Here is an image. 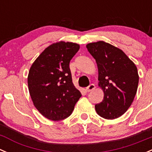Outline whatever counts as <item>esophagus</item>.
<instances>
[{
    "label": "esophagus",
    "instance_id": "obj_1",
    "mask_svg": "<svg viewBox=\"0 0 152 152\" xmlns=\"http://www.w3.org/2000/svg\"><path fill=\"white\" fill-rule=\"evenodd\" d=\"M94 88H95V86H94V84H90L88 87H86V90L87 92H89V91L94 90Z\"/></svg>",
    "mask_w": 152,
    "mask_h": 152
}]
</instances>
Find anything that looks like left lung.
<instances>
[{
	"label": "left lung",
	"instance_id": "obj_1",
	"mask_svg": "<svg viewBox=\"0 0 152 152\" xmlns=\"http://www.w3.org/2000/svg\"><path fill=\"white\" fill-rule=\"evenodd\" d=\"M98 69V86L104 96L95 105L102 118L113 120L128 110L137 93L139 82L137 69L121 49L104 41L86 45Z\"/></svg>",
	"mask_w": 152,
	"mask_h": 152
}]
</instances>
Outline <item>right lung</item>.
Wrapping results in <instances>:
<instances>
[{
  "instance_id": "1",
  "label": "right lung",
  "mask_w": 152,
  "mask_h": 152,
  "mask_svg": "<svg viewBox=\"0 0 152 152\" xmlns=\"http://www.w3.org/2000/svg\"><path fill=\"white\" fill-rule=\"evenodd\" d=\"M80 45L72 42L52 43L34 61L28 75V87L33 104L47 119L68 118L81 97L72 79L69 62Z\"/></svg>"
}]
</instances>
